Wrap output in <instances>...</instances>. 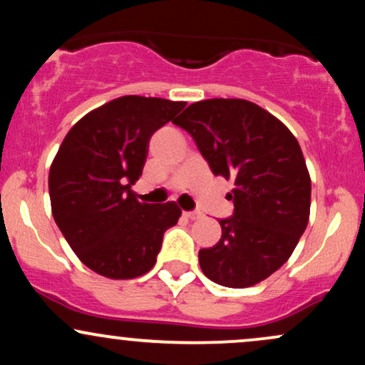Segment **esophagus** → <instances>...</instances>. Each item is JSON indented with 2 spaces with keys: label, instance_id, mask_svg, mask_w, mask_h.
<instances>
[{
  "label": "esophagus",
  "instance_id": "34e87169",
  "mask_svg": "<svg viewBox=\"0 0 365 365\" xmlns=\"http://www.w3.org/2000/svg\"><path fill=\"white\" fill-rule=\"evenodd\" d=\"M183 215H185L188 220H199V217L202 216L199 211H185V212H183Z\"/></svg>",
  "mask_w": 365,
  "mask_h": 365
}]
</instances>
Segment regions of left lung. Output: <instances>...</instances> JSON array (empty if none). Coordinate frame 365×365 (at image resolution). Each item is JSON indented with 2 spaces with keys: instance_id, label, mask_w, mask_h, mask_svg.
Segmentation results:
<instances>
[{
  "instance_id": "8db88e82",
  "label": "left lung",
  "mask_w": 365,
  "mask_h": 365,
  "mask_svg": "<svg viewBox=\"0 0 365 365\" xmlns=\"http://www.w3.org/2000/svg\"><path fill=\"white\" fill-rule=\"evenodd\" d=\"M175 125L194 137L215 175L235 180L232 217L199 250L202 273L228 288L261 283L290 259L311 215V177L293 133L245 99L190 104Z\"/></svg>"
}]
</instances>
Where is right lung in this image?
<instances>
[{
    "label": "right lung",
    "mask_w": 365,
    "mask_h": 365,
    "mask_svg": "<svg viewBox=\"0 0 365 365\" xmlns=\"http://www.w3.org/2000/svg\"><path fill=\"white\" fill-rule=\"evenodd\" d=\"M187 103L123 96L70 128L49 168L53 217L77 257L94 273L132 279L156 264L163 235L178 223L175 202H139L153 133Z\"/></svg>",
    "instance_id": "obj_1"
}]
</instances>
